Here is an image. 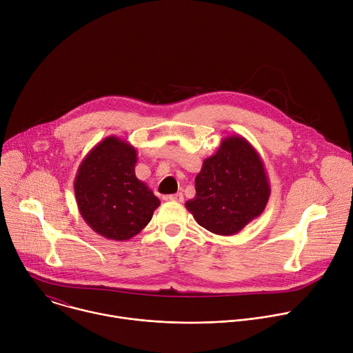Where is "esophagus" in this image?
Listing matches in <instances>:
<instances>
[{
    "mask_svg": "<svg viewBox=\"0 0 353 353\" xmlns=\"http://www.w3.org/2000/svg\"><path fill=\"white\" fill-rule=\"evenodd\" d=\"M169 199H170V201H176V203H183V201H184V196H183V194H181V192H176V194L169 195Z\"/></svg>",
    "mask_w": 353,
    "mask_h": 353,
    "instance_id": "1",
    "label": "esophagus"
}]
</instances>
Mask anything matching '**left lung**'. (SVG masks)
Returning <instances> with one entry per match:
<instances>
[{
    "label": "left lung",
    "instance_id": "8db88e82",
    "mask_svg": "<svg viewBox=\"0 0 353 353\" xmlns=\"http://www.w3.org/2000/svg\"><path fill=\"white\" fill-rule=\"evenodd\" d=\"M270 195L268 176L256 148L241 135H229L215 155L203 162L195 177V196L185 208L199 226L232 236L264 212Z\"/></svg>",
    "mask_w": 353,
    "mask_h": 353
}]
</instances>
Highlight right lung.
Segmentation results:
<instances>
[{"mask_svg":"<svg viewBox=\"0 0 353 353\" xmlns=\"http://www.w3.org/2000/svg\"><path fill=\"white\" fill-rule=\"evenodd\" d=\"M137 149L117 137L94 145L81 162L75 199L83 221L97 234L124 241L138 234L161 205L159 198L135 176Z\"/></svg>","mask_w":353,"mask_h":353,"instance_id":"right-lung-1","label":"right lung"}]
</instances>
